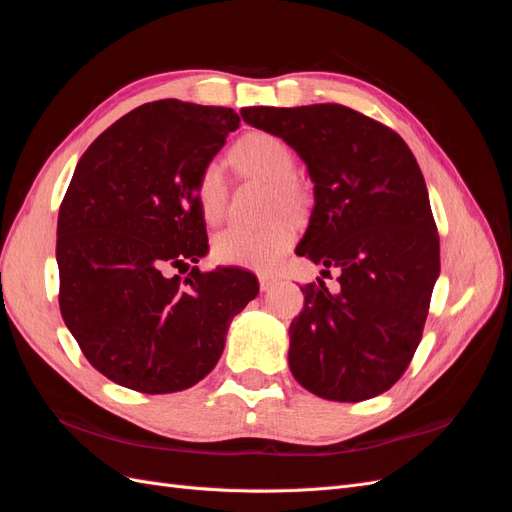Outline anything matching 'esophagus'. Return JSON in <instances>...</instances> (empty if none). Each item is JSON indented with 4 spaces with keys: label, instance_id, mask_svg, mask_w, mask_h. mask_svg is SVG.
Wrapping results in <instances>:
<instances>
[{
    "label": "esophagus",
    "instance_id": "obj_1",
    "mask_svg": "<svg viewBox=\"0 0 512 512\" xmlns=\"http://www.w3.org/2000/svg\"><path fill=\"white\" fill-rule=\"evenodd\" d=\"M258 282H260V290H269L277 282V275H273V273H260L258 275Z\"/></svg>",
    "mask_w": 512,
    "mask_h": 512
}]
</instances>
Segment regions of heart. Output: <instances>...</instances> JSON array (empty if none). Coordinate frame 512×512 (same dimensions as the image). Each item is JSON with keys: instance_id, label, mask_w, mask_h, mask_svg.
I'll use <instances>...</instances> for the list:
<instances>
[{"instance_id": "b5f03b06", "label": "heart", "mask_w": 512, "mask_h": 512, "mask_svg": "<svg viewBox=\"0 0 512 512\" xmlns=\"http://www.w3.org/2000/svg\"><path fill=\"white\" fill-rule=\"evenodd\" d=\"M232 160L243 173L271 183V213L299 211L305 203L301 185L294 181L297 160L290 147L269 132H250L232 149ZM226 179L218 162H209L196 181V198L207 222H220L226 211ZM297 237V226L280 220L262 230L230 226L213 239V258L222 265L267 271L284 258Z\"/></svg>"}]
</instances>
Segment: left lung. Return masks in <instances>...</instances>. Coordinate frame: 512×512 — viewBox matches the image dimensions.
Masks as SVG:
<instances>
[{
    "label": "left lung",
    "mask_w": 512,
    "mask_h": 512,
    "mask_svg": "<svg viewBox=\"0 0 512 512\" xmlns=\"http://www.w3.org/2000/svg\"><path fill=\"white\" fill-rule=\"evenodd\" d=\"M241 117L297 151L314 209L297 254L339 269V290L307 284L290 324L288 365L331 401L376 397L421 342L440 275L427 185L404 138L342 104L245 106Z\"/></svg>",
    "instance_id": "1"
}]
</instances>
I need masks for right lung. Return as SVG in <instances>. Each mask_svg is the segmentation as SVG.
Listing matches in <instances>:
<instances>
[{
    "instance_id": "add662e5",
    "label": "right lung",
    "mask_w": 512,
    "mask_h": 512,
    "mask_svg": "<svg viewBox=\"0 0 512 512\" xmlns=\"http://www.w3.org/2000/svg\"><path fill=\"white\" fill-rule=\"evenodd\" d=\"M239 115L158 100L106 128L74 168L57 218L59 307L87 361L126 389H190L218 365L232 318L258 294L252 273L170 269L209 252L200 170Z\"/></svg>"
}]
</instances>
